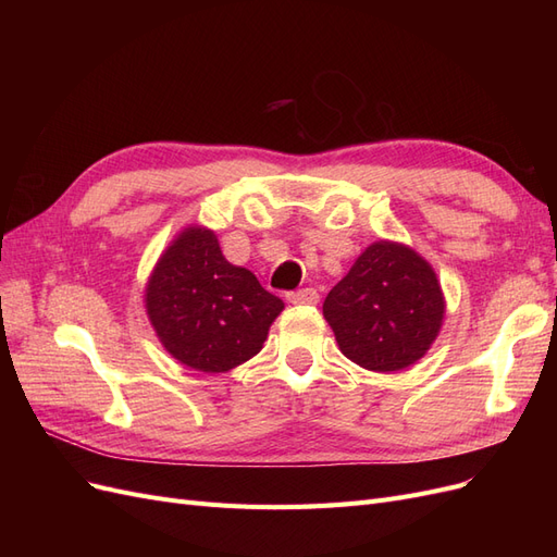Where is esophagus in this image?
Here are the masks:
<instances>
[{
	"label": "esophagus",
	"mask_w": 557,
	"mask_h": 557,
	"mask_svg": "<svg viewBox=\"0 0 557 557\" xmlns=\"http://www.w3.org/2000/svg\"><path fill=\"white\" fill-rule=\"evenodd\" d=\"M285 299H288L290 305H318L320 295L313 288H301V290L288 293V295H285Z\"/></svg>",
	"instance_id": "1"
}]
</instances>
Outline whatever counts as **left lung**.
Wrapping results in <instances>:
<instances>
[{
  "mask_svg": "<svg viewBox=\"0 0 557 557\" xmlns=\"http://www.w3.org/2000/svg\"><path fill=\"white\" fill-rule=\"evenodd\" d=\"M323 315L350 362L391 374L432 348L444 325L446 297L423 256L407 244L379 239L330 290Z\"/></svg>",
  "mask_w": 557,
  "mask_h": 557,
  "instance_id": "8db88e82",
  "label": "left lung"
}]
</instances>
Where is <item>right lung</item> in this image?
Listing matches in <instances>:
<instances>
[{"mask_svg":"<svg viewBox=\"0 0 557 557\" xmlns=\"http://www.w3.org/2000/svg\"><path fill=\"white\" fill-rule=\"evenodd\" d=\"M146 313L181 364L223 374L258 356L283 301L256 274L225 260L213 230L183 227L148 276Z\"/></svg>","mask_w":557,"mask_h":557,"instance_id":"add662e5","label":"right lung"}]
</instances>
